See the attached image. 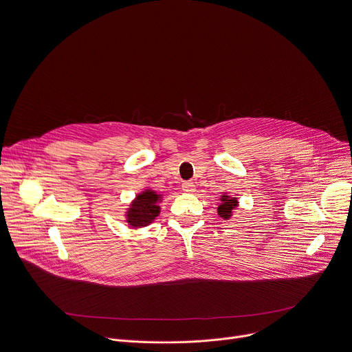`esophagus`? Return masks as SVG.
Masks as SVG:
<instances>
[{
	"label": "esophagus",
	"mask_w": 352,
	"mask_h": 352,
	"mask_svg": "<svg viewBox=\"0 0 352 352\" xmlns=\"http://www.w3.org/2000/svg\"><path fill=\"white\" fill-rule=\"evenodd\" d=\"M182 190L184 192H194V191H196V186H194V183H191V182H184L182 184Z\"/></svg>",
	"instance_id": "34e87169"
}]
</instances>
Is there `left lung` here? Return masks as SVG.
<instances>
[{"label": "left lung", "instance_id": "left-lung-1", "mask_svg": "<svg viewBox=\"0 0 352 352\" xmlns=\"http://www.w3.org/2000/svg\"><path fill=\"white\" fill-rule=\"evenodd\" d=\"M238 199L236 197H230L228 194H223L221 196V204L218 207V215L222 219H229L232 217V211L238 207Z\"/></svg>", "mask_w": 352, "mask_h": 352}]
</instances>
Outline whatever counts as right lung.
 <instances>
[{
	"label": "right lung",
	"instance_id": "right-lung-1",
	"mask_svg": "<svg viewBox=\"0 0 352 352\" xmlns=\"http://www.w3.org/2000/svg\"><path fill=\"white\" fill-rule=\"evenodd\" d=\"M162 201V194H158L151 188H145L130 204L126 212L127 223L133 228H142L149 225L161 212L160 203Z\"/></svg>",
	"mask_w": 352,
	"mask_h": 352
}]
</instances>
